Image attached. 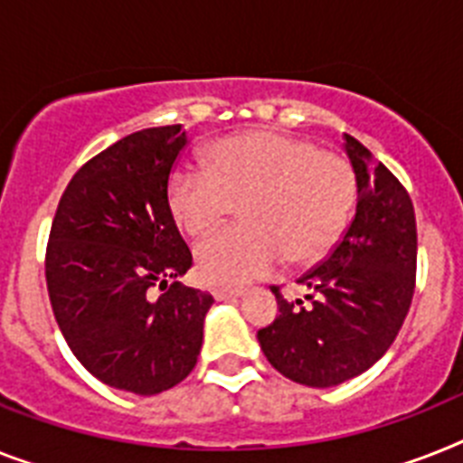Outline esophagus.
Masks as SVG:
<instances>
[{
	"instance_id": "esophagus-1",
	"label": "esophagus",
	"mask_w": 463,
	"mask_h": 463,
	"mask_svg": "<svg viewBox=\"0 0 463 463\" xmlns=\"http://www.w3.org/2000/svg\"><path fill=\"white\" fill-rule=\"evenodd\" d=\"M213 296H215V300H234V298L243 296V291L241 288H215Z\"/></svg>"
}]
</instances>
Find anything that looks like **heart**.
I'll return each mask as SVG.
<instances>
[{
  "label": "heart",
  "instance_id": "b5f03b06",
  "mask_svg": "<svg viewBox=\"0 0 463 463\" xmlns=\"http://www.w3.org/2000/svg\"><path fill=\"white\" fill-rule=\"evenodd\" d=\"M357 194L343 156L281 132H243L208 148L203 167L172 172L167 210L182 234L201 236L239 205L241 227L205 236L194 253L203 284L239 288L286 255L322 260L345 232Z\"/></svg>",
  "mask_w": 463,
  "mask_h": 463
}]
</instances>
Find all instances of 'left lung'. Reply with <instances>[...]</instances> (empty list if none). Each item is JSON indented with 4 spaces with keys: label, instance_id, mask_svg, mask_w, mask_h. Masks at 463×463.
I'll return each mask as SVG.
<instances>
[{
    "label": "left lung",
    "instance_id": "1",
    "mask_svg": "<svg viewBox=\"0 0 463 463\" xmlns=\"http://www.w3.org/2000/svg\"><path fill=\"white\" fill-rule=\"evenodd\" d=\"M357 175V210L345 234L317 267L298 279L309 305L288 303L272 286L279 315L260 328L269 364L309 388L360 376L392 345L416 286V217L400 179L345 135Z\"/></svg>",
    "mask_w": 463,
    "mask_h": 463
}]
</instances>
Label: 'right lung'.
Wrapping results in <instances>:
<instances>
[{"instance_id": "add662e5", "label": "right lung", "mask_w": 463, "mask_h": 463, "mask_svg": "<svg viewBox=\"0 0 463 463\" xmlns=\"http://www.w3.org/2000/svg\"><path fill=\"white\" fill-rule=\"evenodd\" d=\"M184 146L182 125L116 141L72 175L49 232L44 274L61 334L91 376L135 395L189 376L213 305L177 281L194 265L167 210Z\"/></svg>"}]
</instances>
